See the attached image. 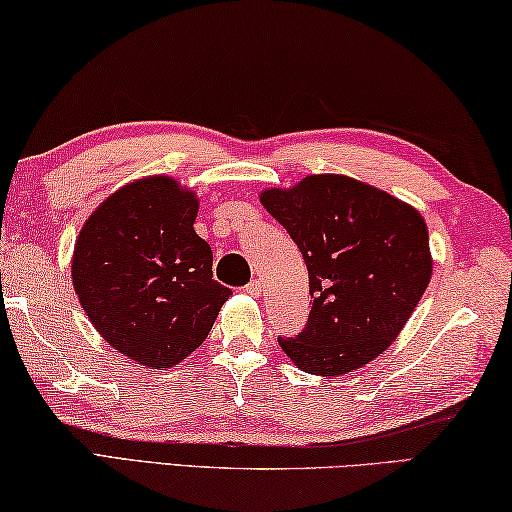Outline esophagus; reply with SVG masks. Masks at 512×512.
<instances>
[{"instance_id":"obj_1","label":"esophagus","mask_w":512,"mask_h":512,"mask_svg":"<svg viewBox=\"0 0 512 512\" xmlns=\"http://www.w3.org/2000/svg\"><path fill=\"white\" fill-rule=\"evenodd\" d=\"M261 290H263V283L258 281V279L249 281V283H247V288H245V292H249V295H254V297L261 295Z\"/></svg>"}]
</instances>
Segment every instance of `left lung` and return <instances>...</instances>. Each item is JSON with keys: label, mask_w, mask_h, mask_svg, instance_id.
Segmentation results:
<instances>
[{"label": "left lung", "mask_w": 512, "mask_h": 512, "mask_svg": "<svg viewBox=\"0 0 512 512\" xmlns=\"http://www.w3.org/2000/svg\"><path fill=\"white\" fill-rule=\"evenodd\" d=\"M304 256L306 329L279 338L299 370L340 376L392 345L420 304L433 261L424 217L406 201L345 174H311L261 192Z\"/></svg>", "instance_id": "1"}]
</instances>
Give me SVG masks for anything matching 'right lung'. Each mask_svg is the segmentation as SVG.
<instances>
[{
    "instance_id": "add662e5",
    "label": "right lung",
    "mask_w": 512,
    "mask_h": 512,
    "mask_svg": "<svg viewBox=\"0 0 512 512\" xmlns=\"http://www.w3.org/2000/svg\"><path fill=\"white\" fill-rule=\"evenodd\" d=\"M197 208L177 179H138L99 204L74 245L72 283L88 320L149 370L192 354L231 295L192 226Z\"/></svg>"
}]
</instances>
